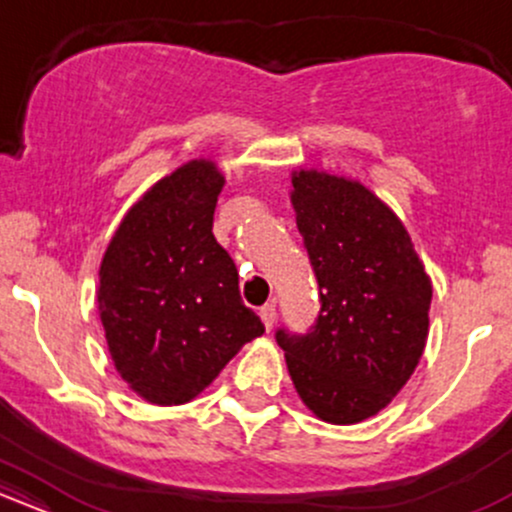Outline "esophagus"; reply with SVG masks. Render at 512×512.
Masks as SVG:
<instances>
[{"label":"esophagus","instance_id":"1","mask_svg":"<svg viewBox=\"0 0 512 512\" xmlns=\"http://www.w3.org/2000/svg\"><path fill=\"white\" fill-rule=\"evenodd\" d=\"M260 317H262L264 327H267V332L272 330V327H274V320H276V305H274V303L262 305V308H260Z\"/></svg>","mask_w":512,"mask_h":512}]
</instances>
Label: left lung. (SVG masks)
Returning <instances> with one entry per match:
<instances>
[{
  "label": "left lung",
  "mask_w": 512,
  "mask_h": 512,
  "mask_svg": "<svg viewBox=\"0 0 512 512\" xmlns=\"http://www.w3.org/2000/svg\"><path fill=\"white\" fill-rule=\"evenodd\" d=\"M291 182L320 313L308 332L274 337L305 407L358 424L392 402L424 354L431 279L395 211L361 182L317 170Z\"/></svg>",
  "instance_id": "8db88e82"
}]
</instances>
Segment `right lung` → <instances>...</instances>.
Returning <instances> with one entry per match:
<instances>
[{
  "instance_id": "add662e5",
  "label": "right lung",
  "mask_w": 512,
  "mask_h": 512,
  "mask_svg": "<svg viewBox=\"0 0 512 512\" xmlns=\"http://www.w3.org/2000/svg\"><path fill=\"white\" fill-rule=\"evenodd\" d=\"M223 175L190 161L127 211L101 264V322L117 373L151 404L190 402L264 332L216 243Z\"/></svg>"
}]
</instances>
